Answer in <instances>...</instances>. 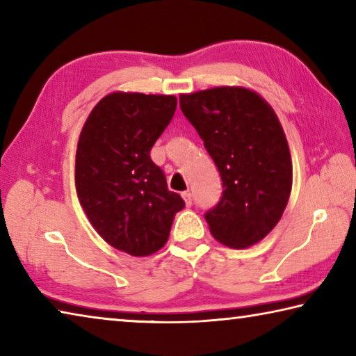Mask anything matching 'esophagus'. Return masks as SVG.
Segmentation results:
<instances>
[{
	"label": "esophagus",
	"instance_id": "34e87169",
	"mask_svg": "<svg viewBox=\"0 0 356 356\" xmlns=\"http://www.w3.org/2000/svg\"><path fill=\"white\" fill-rule=\"evenodd\" d=\"M182 197H184V201H185V206H186V207H190L191 204H193L191 193H190V191H185V193H182Z\"/></svg>",
	"mask_w": 356,
	"mask_h": 356
}]
</instances>
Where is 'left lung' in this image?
Segmentation results:
<instances>
[{
	"label": "left lung",
	"mask_w": 356,
	"mask_h": 356,
	"mask_svg": "<svg viewBox=\"0 0 356 356\" xmlns=\"http://www.w3.org/2000/svg\"><path fill=\"white\" fill-rule=\"evenodd\" d=\"M179 102L225 188L206 213L210 234L234 250L256 245L278 225L292 190L291 150L278 116L242 86L180 94Z\"/></svg>",
	"instance_id": "obj_1"
}]
</instances>
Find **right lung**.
Wrapping results in <instances>:
<instances>
[{"instance_id": "right-lung-1", "label": "right lung", "mask_w": 356, "mask_h": 356, "mask_svg": "<svg viewBox=\"0 0 356 356\" xmlns=\"http://www.w3.org/2000/svg\"><path fill=\"white\" fill-rule=\"evenodd\" d=\"M176 106L174 95L111 92L89 113L78 140V200L99 236L130 256L163 248L185 206L150 160Z\"/></svg>"}]
</instances>
